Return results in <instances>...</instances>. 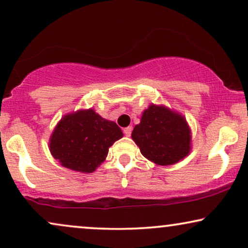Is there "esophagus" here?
<instances>
[{
    "mask_svg": "<svg viewBox=\"0 0 248 248\" xmlns=\"http://www.w3.org/2000/svg\"><path fill=\"white\" fill-rule=\"evenodd\" d=\"M131 133H132V126H127L124 129V134L126 137H130Z\"/></svg>",
    "mask_w": 248,
    "mask_h": 248,
    "instance_id": "34e87169",
    "label": "esophagus"
}]
</instances>
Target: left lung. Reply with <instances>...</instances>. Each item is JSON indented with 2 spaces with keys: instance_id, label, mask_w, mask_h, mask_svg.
<instances>
[{
  "instance_id": "left-lung-1",
  "label": "left lung",
  "mask_w": 248,
  "mask_h": 248,
  "mask_svg": "<svg viewBox=\"0 0 248 248\" xmlns=\"http://www.w3.org/2000/svg\"><path fill=\"white\" fill-rule=\"evenodd\" d=\"M133 141L146 158L158 166L175 164L191 151V130L184 116L151 105L132 131Z\"/></svg>"
}]
</instances>
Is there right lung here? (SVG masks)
<instances>
[{
  "label": "right lung",
  "instance_id": "right-lung-1",
  "mask_svg": "<svg viewBox=\"0 0 248 248\" xmlns=\"http://www.w3.org/2000/svg\"><path fill=\"white\" fill-rule=\"evenodd\" d=\"M123 137L115 122L93 109L65 115L50 137L51 155L63 167L78 172H93L106 160L109 147Z\"/></svg>",
  "mask_w": 248,
  "mask_h": 248
}]
</instances>
